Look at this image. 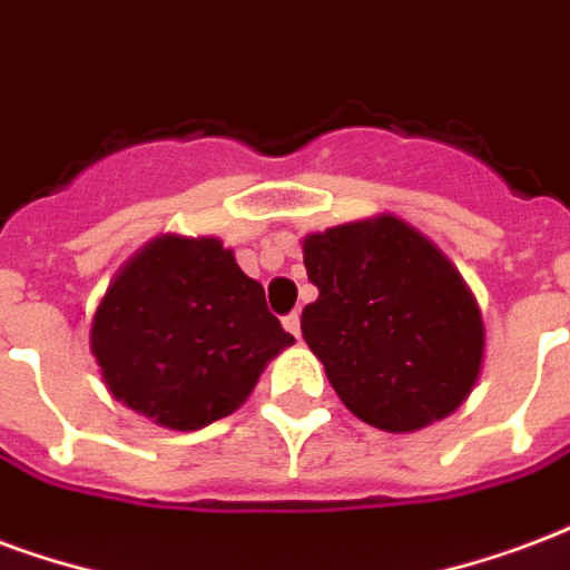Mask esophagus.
Here are the masks:
<instances>
[{
  "instance_id": "obj_1",
  "label": "esophagus",
  "mask_w": 570,
  "mask_h": 570,
  "mask_svg": "<svg viewBox=\"0 0 570 570\" xmlns=\"http://www.w3.org/2000/svg\"><path fill=\"white\" fill-rule=\"evenodd\" d=\"M284 328L289 332V335L302 338V314H298V311H293L289 317H284Z\"/></svg>"
}]
</instances>
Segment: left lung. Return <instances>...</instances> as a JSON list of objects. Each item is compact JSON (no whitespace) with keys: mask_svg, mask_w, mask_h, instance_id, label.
Masks as SVG:
<instances>
[{"mask_svg":"<svg viewBox=\"0 0 570 570\" xmlns=\"http://www.w3.org/2000/svg\"><path fill=\"white\" fill-rule=\"evenodd\" d=\"M317 302L302 335L350 414L383 432H416L465 402L487 332L456 265L392 214L302 242Z\"/></svg>","mask_w":570,"mask_h":570,"instance_id":"obj_1","label":"left lung"}]
</instances>
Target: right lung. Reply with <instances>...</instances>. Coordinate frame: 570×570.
I'll list each match as a JSON object with an SVG mask.
<instances>
[{"label":"right lung","mask_w":570,"mask_h":570,"mask_svg":"<svg viewBox=\"0 0 570 570\" xmlns=\"http://www.w3.org/2000/svg\"><path fill=\"white\" fill-rule=\"evenodd\" d=\"M293 341L232 250L217 238L184 235H159L135 253L90 326L108 392L178 432L238 411Z\"/></svg>","instance_id":"1"}]
</instances>
